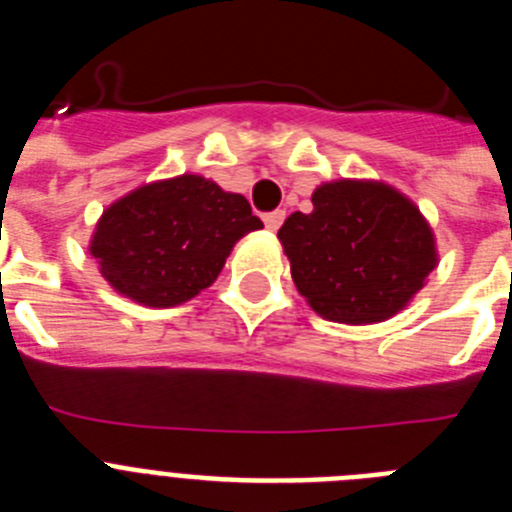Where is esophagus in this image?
<instances>
[{"label": "esophagus", "mask_w": 512, "mask_h": 512, "mask_svg": "<svg viewBox=\"0 0 512 512\" xmlns=\"http://www.w3.org/2000/svg\"><path fill=\"white\" fill-rule=\"evenodd\" d=\"M282 223H284V210L269 212V215L264 217V225H266V230H271V233H277V230L282 228Z\"/></svg>", "instance_id": "esophagus-1"}]
</instances>
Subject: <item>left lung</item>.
Segmentation results:
<instances>
[{
    "instance_id": "left-lung-1",
    "label": "left lung",
    "mask_w": 512,
    "mask_h": 512,
    "mask_svg": "<svg viewBox=\"0 0 512 512\" xmlns=\"http://www.w3.org/2000/svg\"><path fill=\"white\" fill-rule=\"evenodd\" d=\"M277 238L297 292L320 318L372 325L413 302L438 266L436 235L408 194L379 179H333Z\"/></svg>"
}]
</instances>
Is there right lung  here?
Wrapping results in <instances>:
<instances>
[{"label": "right lung", "instance_id": "1", "mask_svg": "<svg viewBox=\"0 0 512 512\" xmlns=\"http://www.w3.org/2000/svg\"><path fill=\"white\" fill-rule=\"evenodd\" d=\"M261 228L243 194L202 174H179L140 184L104 207L89 253L117 295L176 307L210 287L235 243Z\"/></svg>", "mask_w": 512, "mask_h": 512}]
</instances>
